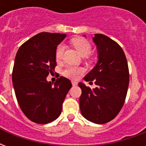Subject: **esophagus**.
<instances>
[{"label": "esophagus", "instance_id": "34e87169", "mask_svg": "<svg viewBox=\"0 0 146 146\" xmlns=\"http://www.w3.org/2000/svg\"><path fill=\"white\" fill-rule=\"evenodd\" d=\"M72 84H73V86H76L77 85V82L76 81H72Z\"/></svg>", "mask_w": 146, "mask_h": 146}]
</instances>
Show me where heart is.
<instances>
[{
  "mask_svg": "<svg viewBox=\"0 0 146 146\" xmlns=\"http://www.w3.org/2000/svg\"><path fill=\"white\" fill-rule=\"evenodd\" d=\"M70 42L76 51H78V53L83 57L88 56L92 51V46L90 44V43L85 39L76 37V38L72 39ZM64 51H65L64 44H61L58 46L56 48V51H55V58L57 60H60L62 58ZM83 73H84V70L81 67L71 66H66L62 71V74L64 76L73 80L77 79L80 75H81Z\"/></svg>",
  "mask_w": 146,
  "mask_h": 146,
  "instance_id": "obj_1",
  "label": "heart"
}]
</instances>
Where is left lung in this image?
I'll use <instances>...</instances> for the list:
<instances>
[{
    "mask_svg": "<svg viewBox=\"0 0 146 146\" xmlns=\"http://www.w3.org/2000/svg\"><path fill=\"white\" fill-rule=\"evenodd\" d=\"M98 62L84 79L95 80V88L82 82L80 108L89 121L102 124L111 121L124 104L129 85V70L125 54L116 41L103 34H95Z\"/></svg>",
    "mask_w": 146,
    "mask_h": 146,
    "instance_id": "8db88e82",
    "label": "left lung"
}]
</instances>
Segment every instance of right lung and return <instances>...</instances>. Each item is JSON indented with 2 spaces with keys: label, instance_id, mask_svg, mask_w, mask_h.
<instances>
[{
  "label": "right lung",
  "instance_id": "right-lung-1",
  "mask_svg": "<svg viewBox=\"0 0 146 146\" xmlns=\"http://www.w3.org/2000/svg\"><path fill=\"white\" fill-rule=\"evenodd\" d=\"M66 34L40 33L20 46L15 58L12 83L21 110L36 123H48L59 116L72 87L64 76L53 83L47 76L56 66L55 51Z\"/></svg>",
  "mask_w": 146,
  "mask_h": 146
}]
</instances>
